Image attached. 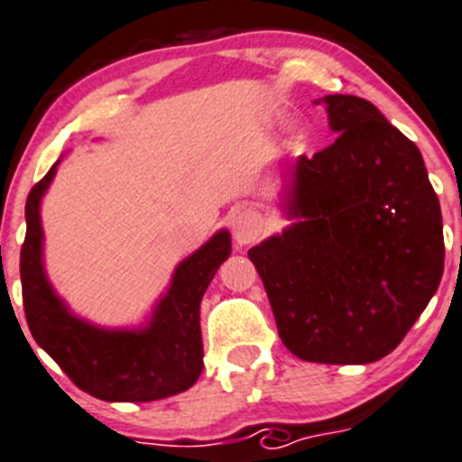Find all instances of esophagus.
<instances>
[{"label":"esophagus","mask_w":462,"mask_h":462,"mask_svg":"<svg viewBox=\"0 0 462 462\" xmlns=\"http://www.w3.org/2000/svg\"><path fill=\"white\" fill-rule=\"evenodd\" d=\"M232 235H235V241L239 245L255 244L264 235V221L257 217L255 211H241L235 223H232Z\"/></svg>","instance_id":"34e87169"}]
</instances>
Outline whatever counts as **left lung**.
I'll return each mask as SVG.
<instances>
[{"label":"left lung","instance_id":"obj_1","mask_svg":"<svg viewBox=\"0 0 462 462\" xmlns=\"http://www.w3.org/2000/svg\"><path fill=\"white\" fill-rule=\"evenodd\" d=\"M333 145L299 157L282 235L248 251L296 357L367 365L406 337L445 271L442 211L417 145L356 95L323 97Z\"/></svg>","mask_w":462,"mask_h":462}]
</instances>
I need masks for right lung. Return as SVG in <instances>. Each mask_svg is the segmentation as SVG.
I'll use <instances>...</instances> for the list:
<instances>
[{
  "label": "right lung",
  "instance_id": "1",
  "mask_svg": "<svg viewBox=\"0 0 462 462\" xmlns=\"http://www.w3.org/2000/svg\"><path fill=\"white\" fill-rule=\"evenodd\" d=\"M59 162L29 191L27 236L20 253L24 317L38 346L79 390L102 401H157L180 394L202 372L200 300L232 251L221 230L175 269L166 296L141 330H106L75 317L42 269L41 200Z\"/></svg>",
  "mask_w": 462,
  "mask_h": 462
}]
</instances>
